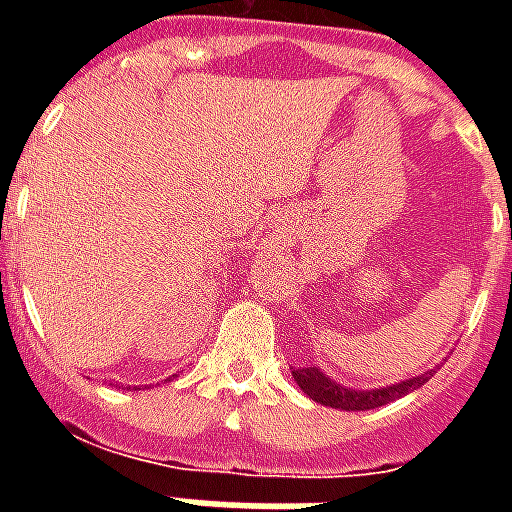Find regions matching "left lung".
<instances>
[{
  "instance_id": "obj_1",
  "label": "left lung",
  "mask_w": 512,
  "mask_h": 512,
  "mask_svg": "<svg viewBox=\"0 0 512 512\" xmlns=\"http://www.w3.org/2000/svg\"><path fill=\"white\" fill-rule=\"evenodd\" d=\"M433 373L436 370H428V373H422L417 378H408V381H400V384L392 386H381V389H370V392L345 389V386H340L332 378L323 376L318 367H299V370H293V378L301 386V392H307L321 406L343 408V411H367V408L386 406V403H392L397 397H403L408 392L419 389V386H425V381Z\"/></svg>"
}]
</instances>
